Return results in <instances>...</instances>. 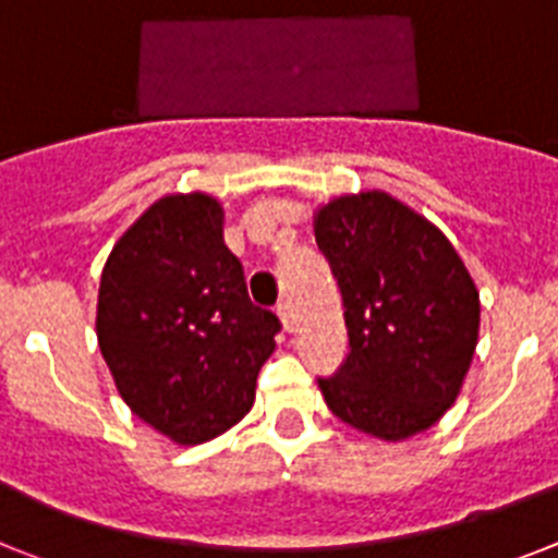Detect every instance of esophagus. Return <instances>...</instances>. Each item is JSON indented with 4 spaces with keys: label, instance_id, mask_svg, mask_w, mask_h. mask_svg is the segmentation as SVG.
<instances>
[{
    "label": "esophagus",
    "instance_id": "esophagus-1",
    "mask_svg": "<svg viewBox=\"0 0 558 558\" xmlns=\"http://www.w3.org/2000/svg\"><path fill=\"white\" fill-rule=\"evenodd\" d=\"M278 317H280V323H283V329H287V331L294 329L292 308H289V303H280V306H278Z\"/></svg>",
    "mask_w": 558,
    "mask_h": 558
}]
</instances>
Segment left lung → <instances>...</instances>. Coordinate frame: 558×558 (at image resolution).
I'll return each instance as SVG.
<instances>
[{
  "label": "left lung",
  "mask_w": 558,
  "mask_h": 558,
  "mask_svg": "<svg viewBox=\"0 0 558 558\" xmlns=\"http://www.w3.org/2000/svg\"><path fill=\"white\" fill-rule=\"evenodd\" d=\"M349 329L343 368L317 380L337 420L383 442L437 425L462 391L480 340V292L437 223L363 190L315 209Z\"/></svg>",
  "instance_id": "8db88e82"
}]
</instances>
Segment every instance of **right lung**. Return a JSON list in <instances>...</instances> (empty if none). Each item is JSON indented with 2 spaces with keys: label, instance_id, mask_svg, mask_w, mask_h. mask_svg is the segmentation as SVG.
Segmentation results:
<instances>
[{
  "label": "right lung",
  "instance_id": "add662e5",
  "mask_svg": "<svg viewBox=\"0 0 558 558\" xmlns=\"http://www.w3.org/2000/svg\"><path fill=\"white\" fill-rule=\"evenodd\" d=\"M278 329L250 301L221 201L207 192L149 204L107 255L98 349L121 400L175 446L209 442L250 414Z\"/></svg>",
  "mask_w": 558,
  "mask_h": 558
}]
</instances>
